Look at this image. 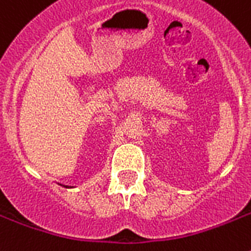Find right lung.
I'll list each match as a JSON object with an SVG mask.
<instances>
[{
    "mask_svg": "<svg viewBox=\"0 0 251 251\" xmlns=\"http://www.w3.org/2000/svg\"><path fill=\"white\" fill-rule=\"evenodd\" d=\"M66 187H69V186H66Z\"/></svg>",
    "mask_w": 251,
    "mask_h": 251,
    "instance_id": "obj_1",
    "label": "right lung"
}]
</instances>
